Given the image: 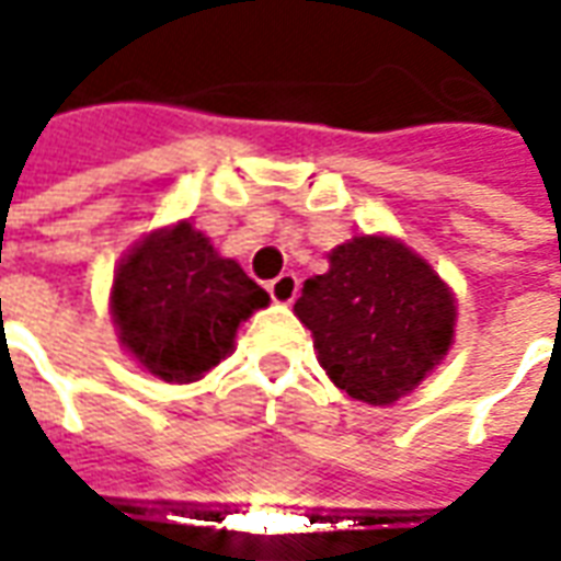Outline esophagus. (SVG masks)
Returning a JSON list of instances; mask_svg holds the SVG:
<instances>
[{"label":"esophagus","mask_w":561,"mask_h":561,"mask_svg":"<svg viewBox=\"0 0 561 561\" xmlns=\"http://www.w3.org/2000/svg\"><path fill=\"white\" fill-rule=\"evenodd\" d=\"M267 291L270 297H273V304L288 306L294 304V297H297V291H300V279H297L294 273H282V276H276V279L270 282Z\"/></svg>","instance_id":"1"}]
</instances>
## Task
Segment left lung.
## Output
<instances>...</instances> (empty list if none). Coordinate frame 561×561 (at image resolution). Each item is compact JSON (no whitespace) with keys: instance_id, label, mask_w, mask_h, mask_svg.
<instances>
[{"instance_id":"obj_1","label":"left lung","mask_w":561,"mask_h":561,"mask_svg":"<svg viewBox=\"0 0 561 561\" xmlns=\"http://www.w3.org/2000/svg\"><path fill=\"white\" fill-rule=\"evenodd\" d=\"M294 312L312 330L330 381L369 405L412 393L442 364L457 324L442 276L385 233L336 245L328 273L306 279Z\"/></svg>"}]
</instances>
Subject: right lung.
<instances>
[{"mask_svg": "<svg viewBox=\"0 0 561 561\" xmlns=\"http://www.w3.org/2000/svg\"><path fill=\"white\" fill-rule=\"evenodd\" d=\"M267 304V291L192 221L144 237L119 261L111 288L123 348L171 385L207 376L231 354L240 321Z\"/></svg>", "mask_w": 561, "mask_h": 561, "instance_id": "obj_1", "label": "right lung"}]
</instances>
